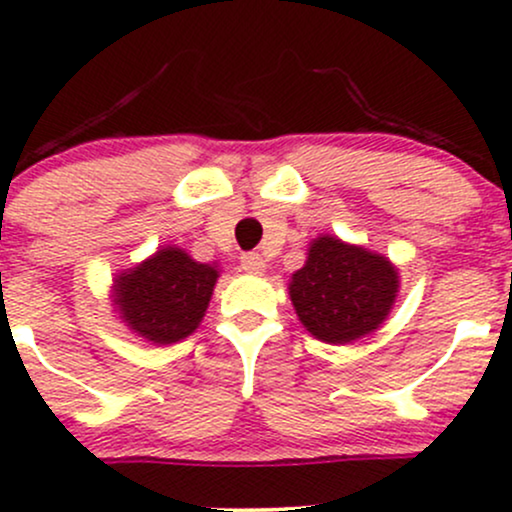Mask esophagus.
I'll list each match as a JSON object with an SVG mask.
<instances>
[{
  "instance_id": "esophagus-1",
  "label": "esophagus",
  "mask_w": 512,
  "mask_h": 512,
  "mask_svg": "<svg viewBox=\"0 0 512 512\" xmlns=\"http://www.w3.org/2000/svg\"><path fill=\"white\" fill-rule=\"evenodd\" d=\"M240 267L245 272H252V274H260L265 272V257L260 255V252H247V255L240 257Z\"/></svg>"
}]
</instances>
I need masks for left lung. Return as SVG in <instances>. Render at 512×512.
<instances>
[{
  "label": "left lung",
  "instance_id": "1",
  "mask_svg": "<svg viewBox=\"0 0 512 512\" xmlns=\"http://www.w3.org/2000/svg\"><path fill=\"white\" fill-rule=\"evenodd\" d=\"M397 284V270L385 257L326 235L311 242L289 297L311 336L343 346L383 324Z\"/></svg>",
  "mask_w": 512,
  "mask_h": 512
}]
</instances>
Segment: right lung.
Segmentation results:
<instances>
[{
  "label": "right lung",
  "mask_w": 512,
  "mask_h": 512,
  "mask_svg": "<svg viewBox=\"0 0 512 512\" xmlns=\"http://www.w3.org/2000/svg\"><path fill=\"white\" fill-rule=\"evenodd\" d=\"M218 270L164 247L117 279L115 304L134 333L154 343H176L201 324Z\"/></svg>",
  "instance_id": "obj_1"
}]
</instances>
